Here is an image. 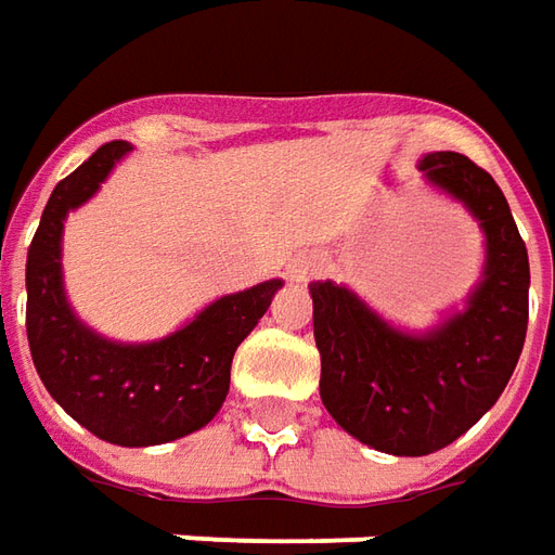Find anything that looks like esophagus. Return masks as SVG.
Segmentation results:
<instances>
[{
	"mask_svg": "<svg viewBox=\"0 0 555 555\" xmlns=\"http://www.w3.org/2000/svg\"><path fill=\"white\" fill-rule=\"evenodd\" d=\"M291 279H297V282H304V279L315 276L318 273V261L315 258H306V261H294V264L288 267Z\"/></svg>",
	"mask_w": 555,
	"mask_h": 555,
	"instance_id": "esophagus-1",
	"label": "esophagus"
}]
</instances>
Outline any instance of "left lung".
Returning <instances> with one entry per match:
<instances>
[{"label": "left lung", "instance_id": "1", "mask_svg": "<svg viewBox=\"0 0 555 555\" xmlns=\"http://www.w3.org/2000/svg\"><path fill=\"white\" fill-rule=\"evenodd\" d=\"M421 170L487 234V270L466 312L409 336L348 288L309 285L321 402L345 433L393 456L441 451L478 424L502 397L529 324V255L502 189L460 153H429Z\"/></svg>", "mask_w": 555, "mask_h": 555}]
</instances>
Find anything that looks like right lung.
Wrapping results in <instances>:
<instances>
[{"label": "right lung", "mask_w": 555, "mask_h": 555, "mask_svg": "<svg viewBox=\"0 0 555 555\" xmlns=\"http://www.w3.org/2000/svg\"><path fill=\"white\" fill-rule=\"evenodd\" d=\"M126 153V141L104 143L53 189L26 255V336L50 397L77 424L111 444L146 448L183 439L216 417L228 397L234 351L282 282L228 294L158 343H107L83 327L62 291V222L95 195Z\"/></svg>", "instance_id": "obj_1"}]
</instances>
